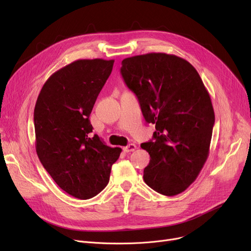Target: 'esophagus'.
<instances>
[{
	"label": "esophagus",
	"mask_w": 251,
	"mask_h": 251,
	"mask_svg": "<svg viewBox=\"0 0 251 251\" xmlns=\"http://www.w3.org/2000/svg\"><path fill=\"white\" fill-rule=\"evenodd\" d=\"M135 150H136V146L134 143H130V144H128L127 147L123 148V151L125 152H131V151H134Z\"/></svg>",
	"instance_id": "esophagus-1"
}]
</instances>
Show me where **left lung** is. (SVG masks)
<instances>
[{
    "label": "left lung",
    "instance_id": "left-lung-1",
    "mask_svg": "<svg viewBox=\"0 0 251 251\" xmlns=\"http://www.w3.org/2000/svg\"><path fill=\"white\" fill-rule=\"evenodd\" d=\"M121 74L136 95L152 140L141 143L151 156L143 179L154 191L174 196L201 173L209 152L215 112L201 78L180 57L150 52L122 61Z\"/></svg>",
    "mask_w": 251,
    "mask_h": 251
}]
</instances>
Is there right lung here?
<instances>
[{
    "label": "right lung",
    "mask_w": 251,
    "mask_h": 251,
    "mask_svg": "<svg viewBox=\"0 0 251 251\" xmlns=\"http://www.w3.org/2000/svg\"><path fill=\"white\" fill-rule=\"evenodd\" d=\"M114 60L83 59L50 75L33 114L35 150L47 172L65 192L89 200L109 183L122 150L91 136L89 115Z\"/></svg>",
    "instance_id": "add662e5"
}]
</instances>
